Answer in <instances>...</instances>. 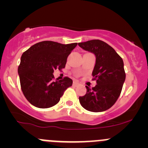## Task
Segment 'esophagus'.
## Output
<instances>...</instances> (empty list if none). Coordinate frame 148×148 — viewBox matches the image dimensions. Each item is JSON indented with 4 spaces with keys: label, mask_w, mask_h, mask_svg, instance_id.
Masks as SVG:
<instances>
[{
    "label": "esophagus",
    "mask_w": 148,
    "mask_h": 148,
    "mask_svg": "<svg viewBox=\"0 0 148 148\" xmlns=\"http://www.w3.org/2000/svg\"><path fill=\"white\" fill-rule=\"evenodd\" d=\"M73 85H74V86H79V83L77 82H74V83H73Z\"/></svg>",
    "instance_id": "1"
}]
</instances>
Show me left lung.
Instances as JSON below:
<instances>
[{
	"label": "left lung",
	"instance_id": "1",
	"mask_svg": "<svg viewBox=\"0 0 148 148\" xmlns=\"http://www.w3.org/2000/svg\"><path fill=\"white\" fill-rule=\"evenodd\" d=\"M78 45L96 57L92 76L97 85L92 89L86 86V93L79 97V102L88 111L104 112L112 107L120 95L126 76L123 60L112 47L101 40H91Z\"/></svg>",
	"mask_w": 148,
	"mask_h": 148
}]
</instances>
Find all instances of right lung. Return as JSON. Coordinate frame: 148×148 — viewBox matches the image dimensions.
Returning a JSON list of instances; mask_svg holds the SVG:
<instances>
[{"instance_id":"add662e5","label":"right lung","mask_w":148,"mask_h":148,"mask_svg":"<svg viewBox=\"0 0 148 148\" xmlns=\"http://www.w3.org/2000/svg\"><path fill=\"white\" fill-rule=\"evenodd\" d=\"M77 45L44 41L23 52L18 73L22 92L32 105L43 109L53 107L72 85V80L66 77L53 81V73L64 68L67 57Z\"/></svg>"}]
</instances>
